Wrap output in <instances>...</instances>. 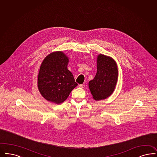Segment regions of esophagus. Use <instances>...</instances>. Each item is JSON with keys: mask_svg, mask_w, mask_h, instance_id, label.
Listing matches in <instances>:
<instances>
[{"mask_svg": "<svg viewBox=\"0 0 157 157\" xmlns=\"http://www.w3.org/2000/svg\"><path fill=\"white\" fill-rule=\"evenodd\" d=\"M79 87L81 88H84L85 85H84V84H80V85H79Z\"/></svg>", "mask_w": 157, "mask_h": 157, "instance_id": "obj_1", "label": "esophagus"}]
</instances>
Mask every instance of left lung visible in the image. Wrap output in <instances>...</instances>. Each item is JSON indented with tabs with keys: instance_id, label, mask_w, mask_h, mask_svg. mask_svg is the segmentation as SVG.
Wrapping results in <instances>:
<instances>
[{
	"instance_id": "left-lung-1",
	"label": "left lung",
	"mask_w": 157,
	"mask_h": 157,
	"mask_svg": "<svg viewBox=\"0 0 157 157\" xmlns=\"http://www.w3.org/2000/svg\"><path fill=\"white\" fill-rule=\"evenodd\" d=\"M97 71L88 87L95 101L103 100L113 94L118 80V67L112 57L99 54L97 59Z\"/></svg>"
}]
</instances>
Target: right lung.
<instances>
[{
    "mask_svg": "<svg viewBox=\"0 0 157 157\" xmlns=\"http://www.w3.org/2000/svg\"><path fill=\"white\" fill-rule=\"evenodd\" d=\"M68 56L62 51L49 53L40 68L37 86L41 95L51 102L60 104L78 85L67 69Z\"/></svg>",
    "mask_w": 157,
    "mask_h": 157,
    "instance_id": "obj_1",
    "label": "right lung"
}]
</instances>
